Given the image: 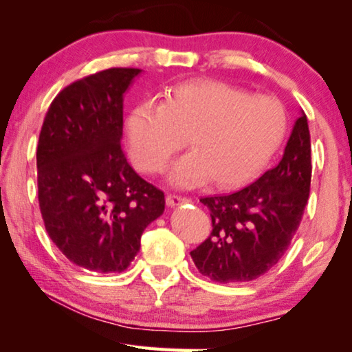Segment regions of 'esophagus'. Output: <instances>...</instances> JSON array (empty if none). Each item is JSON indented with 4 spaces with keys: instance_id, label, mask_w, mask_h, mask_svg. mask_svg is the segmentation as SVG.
<instances>
[{
    "instance_id": "esophagus-1",
    "label": "esophagus",
    "mask_w": 352,
    "mask_h": 352,
    "mask_svg": "<svg viewBox=\"0 0 352 352\" xmlns=\"http://www.w3.org/2000/svg\"><path fill=\"white\" fill-rule=\"evenodd\" d=\"M184 203H190V199L186 197H177V195H168L166 197V206L168 207H177Z\"/></svg>"
}]
</instances>
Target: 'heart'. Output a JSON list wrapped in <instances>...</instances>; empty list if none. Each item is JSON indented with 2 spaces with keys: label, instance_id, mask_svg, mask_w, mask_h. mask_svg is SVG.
I'll list each match as a JSON object with an SVG mask.
<instances>
[{
  "label": "heart",
  "instance_id": "obj_1",
  "mask_svg": "<svg viewBox=\"0 0 352 352\" xmlns=\"http://www.w3.org/2000/svg\"><path fill=\"white\" fill-rule=\"evenodd\" d=\"M287 112L270 95H250L221 80H193L168 90L162 104H140L126 120L129 155L138 170L155 175L186 145L170 182L181 188L214 179L221 188L251 182L278 151Z\"/></svg>",
  "mask_w": 352,
  "mask_h": 352
}]
</instances>
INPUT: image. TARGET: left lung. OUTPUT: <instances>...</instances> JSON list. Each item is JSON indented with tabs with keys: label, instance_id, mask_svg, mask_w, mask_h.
<instances>
[{
	"label": "left lung",
	"instance_id": "left-lung-1",
	"mask_svg": "<svg viewBox=\"0 0 352 352\" xmlns=\"http://www.w3.org/2000/svg\"><path fill=\"white\" fill-rule=\"evenodd\" d=\"M310 177V134L301 111L274 168L232 195L201 198L209 207L214 229L190 252L199 273L221 284L248 282L267 273L296 234Z\"/></svg>",
	"mask_w": 352,
	"mask_h": 352
}]
</instances>
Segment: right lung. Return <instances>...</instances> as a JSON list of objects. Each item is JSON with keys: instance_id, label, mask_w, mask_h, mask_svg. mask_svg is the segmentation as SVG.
<instances>
[{"instance_id": "1", "label": "right lung", "mask_w": 352, "mask_h": 352, "mask_svg": "<svg viewBox=\"0 0 352 352\" xmlns=\"http://www.w3.org/2000/svg\"><path fill=\"white\" fill-rule=\"evenodd\" d=\"M142 70L109 68L63 89L37 146L38 204L46 232L72 263L120 273L164 214V192L128 164L122 148L124 94Z\"/></svg>"}]
</instances>
